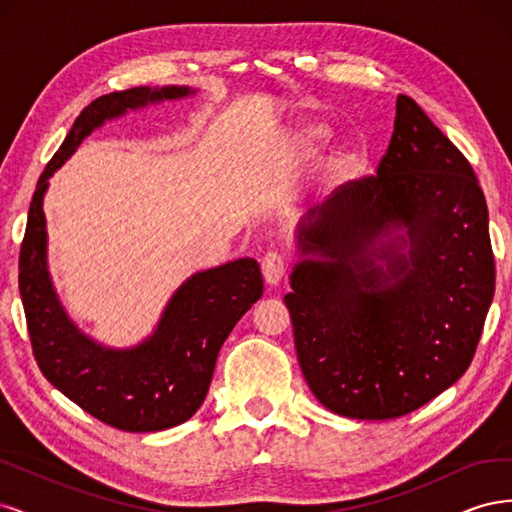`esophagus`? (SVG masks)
<instances>
[{
    "mask_svg": "<svg viewBox=\"0 0 512 512\" xmlns=\"http://www.w3.org/2000/svg\"><path fill=\"white\" fill-rule=\"evenodd\" d=\"M260 269H262V275H265V282L269 286H277L282 282V277L286 273V260H284L282 254L269 252V254L262 256Z\"/></svg>",
    "mask_w": 512,
    "mask_h": 512,
    "instance_id": "1",
    "label": "esophagus"
}]
</instances>
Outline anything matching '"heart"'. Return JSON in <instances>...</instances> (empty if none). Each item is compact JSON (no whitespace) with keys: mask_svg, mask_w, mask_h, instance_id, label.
I'll return each instance as SVG.
<instances>
[{"mask_svg":"<svg viewBox=\"0 0 512 512\" xmlns=\"http://www.w3.org/2000/svg\"><path fill=\"white\" fill-rule=\"evenodd\" d=\"M331 130L320 121H303L297 128L290 132L288 143L290 147L301 153V156H314L322 145L329 141Z\"/></svg>","mask_w":512,"mask_h":512,"instance_id":"1","label":"heart"}]
</instances>
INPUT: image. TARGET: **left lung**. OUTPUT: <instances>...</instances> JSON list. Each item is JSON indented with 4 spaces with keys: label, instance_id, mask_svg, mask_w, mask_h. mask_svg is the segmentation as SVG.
I'll return each instance as SVG.
<instances>
[{
    "label": "left lung",
    "instance_id": "obj_1",
    "mask_svg": "<svg viewBox=\"0 0 512 512\" xmlns=\"http://www.w3.org/2000/svg\"><path fill=\"white\" fill-rule=\"evenodd\" d=\"M395 113L376 177L301 218L284 297L309 389L359 421L404 416L466 374L495 290L470 162L412 98Z\"/></svg>",
    "mask_w": 512,
    "mask_h": 512
}]
</instances>
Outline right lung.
I'll return each mask as SVG.
<instances>
[{
	"instance_id": "add662e5",
	"label": "right lung",
	"mask_w": 512,
	"mask_h": 512,
	"mask_svg": "<svg viewBox=\"0 0 512 512\" xmlns=\"http://www.w3.org/2000/svg\"><path fill=\"white\" fill-rule=\"evenodd\" d=\"M194 94L196 89L188 85L134 87L91 102L46 164L29 205L19 290L38 367L76 406L121 431L170 429L203 406L222 344L262 297L260 267L254 258H239L190 275L143 342L128 348L106 346L76 327L57 297L42 203L49 179L106 121Z\"/></svg>"
}]
</instances>
